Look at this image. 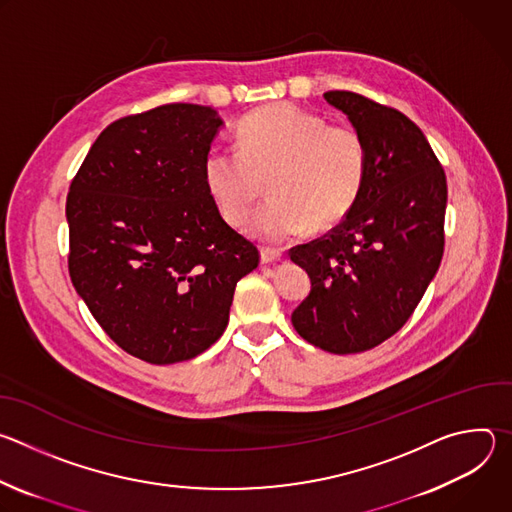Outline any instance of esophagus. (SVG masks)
Listing matches in <instances>:
<instances>
[{
    "mask_svg": "<svg viewBox=\"0 0 512 512\" xmlns=\"http://www.w3.org/2000/svg\"><path fill=\"white\" fill-rule=\"evenodd\" d=\"M279 259H283V251L281 249H271V247H263L261 249V263H275V261H279Z\"/></svg>",
    "mask_w": 512,
    "mask_h": 512,
    "instance_id": "obj_1",
    "label": "esophagus"
}]
</instances>
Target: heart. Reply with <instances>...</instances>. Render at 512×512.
<instances>
[{
	"label": "heart",
	"instance_id": "heart-1",
	"mask_svg": "<svg viewBox=\"0 0 512 512\" xmlns=\"http://www.w3.org/2000/svg\"><path fill=\"white\" fill-rule=\"evenodd\" d=\"M237 148L206 156L204 184L225 221L241 227L267 182L271 200L249 225L261 241L279 243L310 227L324 231L342 223L367 182L364 135L291 103H271L243 117Z\"/></svg>",
	"mask_w": 512,
	"mask_h": 512
}]
</instances>
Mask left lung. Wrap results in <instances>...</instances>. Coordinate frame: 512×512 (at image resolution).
<instances>
[{"label":"left lung","mask_w":512,"mask_h":512,"mask_svg":"<svg viewBox=\"0 0 512 512\" xmlns=\"http://www.w3.org/2000/svg\"><path fill=\"white\" fill-rule=\"evenodd\" d=\"M324 99L367 139L369 172L340 225L289 249L312 281L291 324L326 352L354 354L391 338L421 302L444 255L448 184L407 115L350 91Z\"/></svg>","instance_id":"8db88e82"}]
</instances>
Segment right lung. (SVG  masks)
I'll return each instance as SVG.
<instances>
[{
    "label": "right lung",
    "instance_id": "right-lung-1",
    "mask_svg": "<svg viewBox=\"0 0 512 512\" xmlns=\"http://www.w3.org/2000/svg\"><path fill=\"white\" fill-rule=\"evenodd\" d=\"M223 125L170 103L107 125L66 196L68 273L107 336L152 364L190 360L223 336L235 287L259 265L204 184Z\"/></svg>",
    "mask_w": 512,
    "mask_h": 512
}]
</instances>
